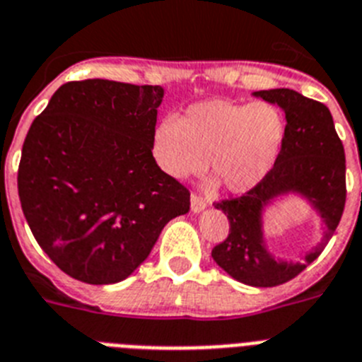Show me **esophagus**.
<instances>
[{
  "instance_id": "1",
  "label": "esophagus",
  "mask_w": 362,
  "mask_h": 362,
  "mask_svg": "<svg viewBox=\"0 0 362 362\" xmlns=\"http://www.w3.org/2000/svg\"><path fill=\"white\" fill-rule=\"evenodd\" d=\"M206 204H208V202L204 201L201 195H197V193H191V210L195 211V214H197V211L204 210V208H206Z\"/></svg>"
}]
</instances>
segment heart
Masks as SVG:
<instances>
[{"label": "heart", "instance_id": "heart-1", "mask_svg": "<svg viewBox=\"0 0 362 362\" xmlns=\"http://www.w3.org/2000/svg\"><path fill=\"white\" fill-rule=\"evenodd\" d=\"M284 115L267 102L206 100L184 117H165L152 135V156L165 175L187 178L210 165L232 193H245L269 175L283 148Z\"/></svg>", "mask_w": 362, "mask_h": 362}]
</instances>
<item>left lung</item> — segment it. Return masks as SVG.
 <instances>
[{"label": "left lung", "mask_w": 362, "mask_h": 362, "mask_svg": "<svg viewBox=\"0 0 362 362\" xmlns=\"http://www.w3.org/2000/svg\"><path fill=\"white\" fill-rule=\"evenodd\" d=\"M286 115L283 148L269 175L242 197L216 202L228 217L227 240L211 249L217 266L249 286H279L298 277L324 251L339 227L346 204V156L327 105L292 89L257 90ZM298 192L311 201L328 230L301 263H281L263 245L262 210L281 194Z\"/></svg>", "instance_id": "1"}]
</instances>
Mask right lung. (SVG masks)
Listing matches in <instances>:
<instances>
[{
  "label": "right lung",
  "instance_id": "1",
  "mask_svg": "<svg viewBox=\"0 0 362 362\" xmlns=\"http://www.w3.org/2000/svg\"><path fill=\"white\" fill-rule=\"evenodd\" d=\"M160 85H61L29 128L18 195L52 262L87 284L124 281L161 230L189 211V189L152 156Z\"/></svg>",
  "mask_w": 362,
  "mask_h": 362
}]
</instances>
